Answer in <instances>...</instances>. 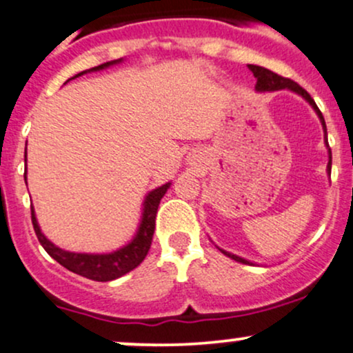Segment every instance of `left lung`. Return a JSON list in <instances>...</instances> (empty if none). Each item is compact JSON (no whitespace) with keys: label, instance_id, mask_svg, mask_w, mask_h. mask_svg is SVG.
Here are the masks:
<instances>
[{"label":"left lung","instance_id":"left-lung-1","mask_svg":"<svg viewBox=\"0 0 353 353\" xmlns=\"http://www.w3.org/2000/svg\"><path fill=\"white\" fill-rule=\"evenodd\" d=\"M248 68H250L251 72H253L254 79H256V90L258 92H273V90H283V88H288V90L295 92V94L303 97V99L307 100L310 105L313 107V110L316 112V115H319L321 125H323L325 142H327V125H325L323 115H321V112L319 110V107H316L315 100H313L312 97H310V94H308L307 90H305V88H301L300 85H298L296 82H293V80L285 79V77L278 75V73L271 72V70L265 68V67H258V65H248ZM327 147H328V142H327ZM328 156H330V161H328L327 170H328V174H330V170H332V150L330 149H328ZM219 251L223 254H226V256H230L231 259H234V261L243 263V265H251V263L248 261V259H245V258H239V256H236V254L228 253V251L221 250V248H219Z\"/></svg>","mask_w":353,"mask_h":353}]
</instances>
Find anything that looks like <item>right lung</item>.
<instances>
[{"mask_svg": "<svg viewBox=\"0 0 353 353\" xmlns=\"http://www.w3.org/2000/svg\"><path fill=\"white\" fill-rule=\"evenodd\" d=\"M122 61L114 60L107 61V63L99 65V67L85 70V72L79 73V75L72 77V79H77V77L83 75L87 72H97V70H103L110 65L119 63ZM25 181H26V172H25ZM170 183L162 184L161 188L154 189L149 194L145 196L144 201V209H142V218L141 224H139V230L135 233L134 239L129 243V245L122 246L120 250L114 251V253L107 254H88V253H72V251H65L61 248L53 245L50 239H46V236L41 233L40 226H38L37 216H34V209L32 206V223L34 228V233H37L38 241L41 243V246L45 248L46 253L50 254L55 261L60 263L61 266L73 271V273L80 274V276L88 278V280L94 281H112L115 278L123 276L125 273L137 268L144 258L149 253L150 245H152V236L154 230H156V216H157V208L161 199L164 197L165 192H168Z\"/></svg>", "mask_w": 353, "mask_h": 353, "instance_id": "right-lung-1", "label": "right lung"}]
</instances>
